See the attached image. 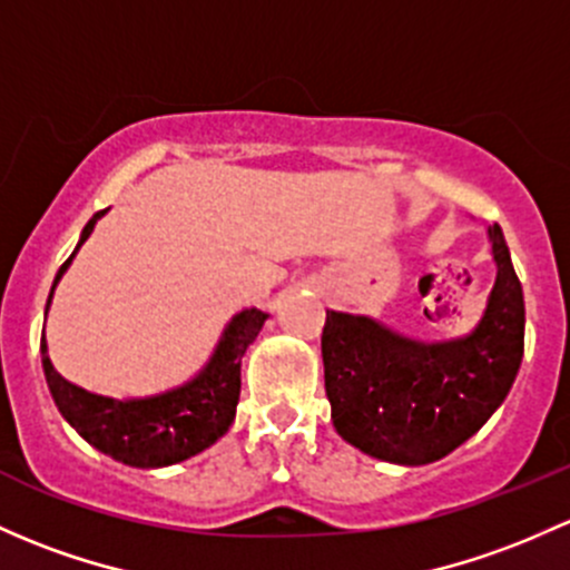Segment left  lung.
Segmentation results:
<instances>
[{
	"label": "left lung",
	"instance_id": "left-lung-1",
	"mask_svg": "<svg viewBox=\"0 0 570 570\" xmlns=\"http://www.w3.org/2000/svg\"><path fill=\"white\" fill-rule=\"evenodd\" d=\"M497 278L475 325L415 341L376 320L327 311L322 331L333 426L395 464H429L470 440L505 401L524 355V295L500 226H489Z\"/></svg>",
	"mask_w": 570,
	"mask_h": 570
}]
</instances>
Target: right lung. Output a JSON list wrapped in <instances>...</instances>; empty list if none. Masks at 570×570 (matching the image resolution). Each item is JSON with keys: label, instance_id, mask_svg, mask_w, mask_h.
<instances>
[{"label": "right lung", "instance_id": "add662e5", "mask_svg": "<svg viewBox=\"0 0 570 570\" xmlns=\"http://www.w3.org/2000/svg\"><path fill=\"white\" fill-rule=\"evenodd\" d=\"M104 213L106 209H100L87 220L76 250L81 248L83 239L92 235L95 224ZM76 250L65 259L57 278H53L46 314L53 289L73 262ZM265 320L267 314L259 308L237 311L220 333L213 355L196 374L177 382V385L164 387V391L130 395V399L89 393L65 380L62 374H57L51 357H48L43 327L40 355H43L48 391H51L53 404L59 406L65 421L106 456L130 466L177 464V461L202 453L229 431L239 401V363H243L248 344H254V338L259 335Z\"/></svg>", "mask_w": 570, "mask_h": 570}]
</instances>
